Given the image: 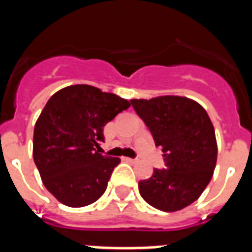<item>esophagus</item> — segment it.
I'll return each instance as SVG.
<instances>
[{
    "instance_id": "1",
    "label": "esophagus",
    "mask_w": 252,
    "mask_h": 252,
    "mask_svg": "<svg viewBox=\"0 0 252 252\" xmlns=\"http://www.w3.org/2000/svg\"><path fill=\"white\" fill-rule=\"evenodd\" d=\"M122 159L126 162H130V163H133V162L137 161V159H134V158H129V157H123Z\"/></svg>"
}]
</instances>
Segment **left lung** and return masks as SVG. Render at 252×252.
Here are the masks:
<instances>
[{"label": "left lung", "instance_id": "8db88e82", "mask_svg": "<svg viewBox=\"0 0 252 252\" xmlns=\"http://www.w3.org/2000/svg\"><path fill=\"white\" fill-rule=\"evenodd\" d=\"M130 104L162 148L166 166L138 182L140 195L159 211H180L199 199L215 171L217 142L211 119L184 96L132 99Z\"/></svg>", "mask_w": 252, "mask_h": 252}]
</instances>
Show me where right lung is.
Listing matches in <instances>:
<instances>
[{
  "label": "right lung",
  "instance_id": "add662e5",
  "mask_svg": "<svg viewBox=\"0 0 252 252\" xmlns=\"http://www.w3.org/2000/svg\"><path fill=\"white\" fill-rule=\"evenodd\" d=\"M130 103L90 85L64 87L49 98L33 128V161L45 188L80 208L104 193L120 158L99 153L103 126Z\"/></svg>",
  "mask_w": 252,
  "mask_h": 252
}]
</instances>
